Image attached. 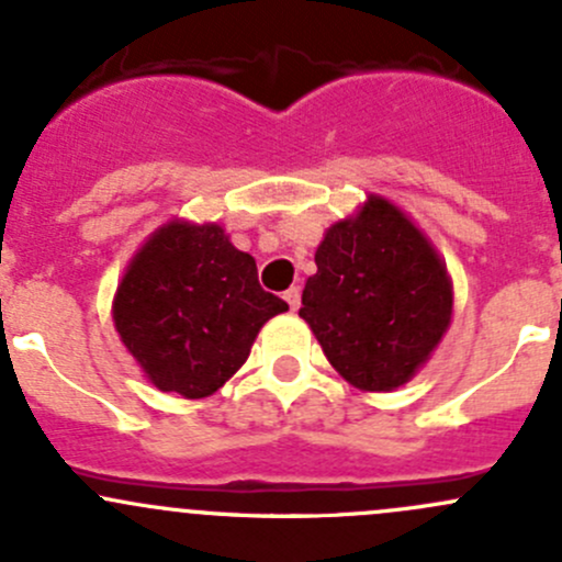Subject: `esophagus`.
<instances>
[{
	"label": "esophagus",
	"mask_w": 562,
	"mask_h": 562,
	"mask_svg": "<svg viewBox=\"0 0 562 562\" xmlns=\"http://www.w3.org/2000/svg\"><path fill=\"white\" fill-rule=\"evenodd\" d=\"M282 299H285V302H288V307H291L293 313H296V310L302 307V291H299L296 285H293V288H288V291L282 293Z\"/></svg>",
	"instance_id": "1"
}]
</instances>
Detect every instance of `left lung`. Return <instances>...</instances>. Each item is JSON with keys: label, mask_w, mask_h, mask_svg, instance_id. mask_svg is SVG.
Masks as SVG:
<instances>
[{"label": "left lung", "mask_w": 562, "mask_h": 562, "mask_svg": "<svg viewBox=\"0 0 562 562\" xmlns=\"http://www.w3.org/2000/svg\"><path fill=\"white\" fill-rule=\"evenodd\" d=\"M299 315L334 370L364 391L416 375L451 321V280L427 236L383 198L331 225Z\"/></svg>", "instance_id": "left-lung-1"}]
</instances>
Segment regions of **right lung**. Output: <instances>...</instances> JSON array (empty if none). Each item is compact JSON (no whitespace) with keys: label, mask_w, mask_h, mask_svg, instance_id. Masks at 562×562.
<instances>
[{"label":"right lung","mask_w":562,"mask_h":562,"mask_svg":"<svg viewBox=\"0 0 562 562\" xmlns=\"http://www.w3.org/2000/svg\"><path fill=\"white\" fill-rule=\"evenodd\" d=\"M285 310L220 225L168 223L124 271L113 323L157 389L201 400L245 364L260 326Z\"/></svg>","instance_id":"1"}]
</instances>
